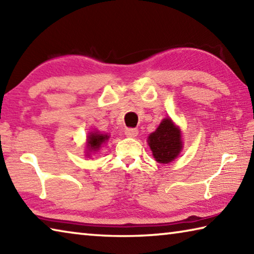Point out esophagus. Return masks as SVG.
Instances as JSON below:
<instances>
[{
    "instance_id": "esophagus-1",
    "label": "esophagus",
    "mask_w": 254,
    "mask_h": 254,
    "mask_svg": "<svg viewBox=\"0 0 254 254\" xmlns=\"http://www.w3.org/2000/svg\"><path fill=\"white\" fill-rule=\"evenodd\" d=\"M126 135L127 136H130V137H134L137 135V133H139V131H137V128H134V127H127L126 128Z\"/></svg>"
}]
</instances>
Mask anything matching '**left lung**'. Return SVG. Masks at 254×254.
<instances>
[{
    "label": "left lung",
    "instance_id": "1",
    "mask_svg": "<svg viewBox=\"0 0 254 254\" xmlns=\"http://www.w3.org/2000/svg\"><path fill=\"white\" fill-rule=\"evenodd\" d=\"M148 143L153 157L160 163L173 161L183 148L180 130L170 119L163 120L157 130L149 135Z\"/></svg>",
    "mask_w": 254,
    "mask_h": 254
}]
</instances>
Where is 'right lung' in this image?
Instances as JSON below:
<instances>
[{"label": "right lung", "mask_w": 254, "mask_h": 254, "mask_svg": "<svg viewBox=\"0 0 254 254\" xmlns=\"http://www.w3.org/2000/svg\"><path fill=\"white\" fill-rule=\"evenodd\" d=\"M109 137L110 136L107 134H100V133L97 132L92 133V134L88 136L87 140L88 149L91 150V151H97V150L101 148V145L104 143Z\"/></svg>", "instance_id": "1"}]
</instances>
